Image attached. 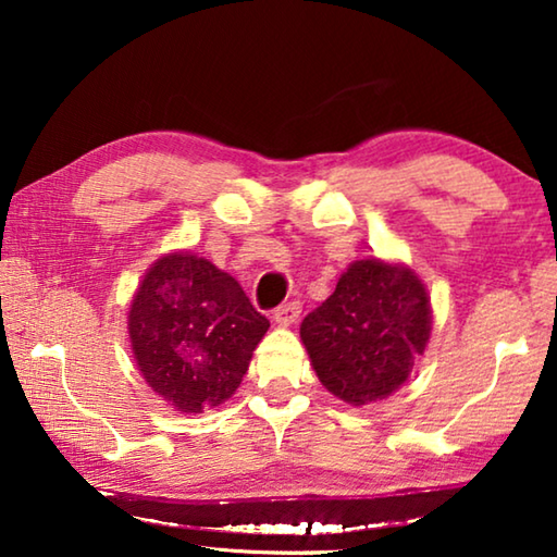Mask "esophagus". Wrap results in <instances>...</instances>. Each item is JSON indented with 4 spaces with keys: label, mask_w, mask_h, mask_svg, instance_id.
I'll list each match as a JSON object with an SVG mask.
<instances>
[{
    "label": "esophagus",
    "mask_w": 557,
    "mask_h": 557,
    "mask_svg": "<svg viewBox=\"0 0 557 557\" xmlns=\"http://www.w3.org/2000/svg\"><path fill=\"white\" fill-rule=\"evenodd\" d=\"M299 314H301V301H287V305H282V307L275 309L272 319H275L280 326H289V324L297 322Z\"/></svg>",
    "instance_id": "esophagus-1"
}]
</instances>
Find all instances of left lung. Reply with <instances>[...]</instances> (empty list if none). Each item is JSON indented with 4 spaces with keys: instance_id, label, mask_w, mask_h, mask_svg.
Listing matches in <instances>:
<instances>
[{
    "instance_id": "1",
    "label": "left lung",
    "mask_w": 557,
    "mask_h": 557,
    "mask_svg": "<svg viewBox=\"0 0 557 557\" xmlns=\"http://www.w3.org/2000/svg\"><path fill=\"white\" fill-rule=\"evenodd\" d=\"M430 299L414 272L356 260L334 295L299 326L329 393L351 405L381 400L408 381L430 338Z\"/></svg>"
}]
</instances>
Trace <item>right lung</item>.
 I'll return each mask as SVG.
<instances>
[{"mask_svg": "<svg viewBox=\"0 0 557 557\" xmlns=\"http://www.w3.org/2000/svg\"><path fill=\"white\" fill-rule=\"evenodd\" d=\"M127 326L149 388L176 410L201 412L235 393L270 322L228 272L174 252L149 268Z\"/></svg>", "mask_w": 557, "mask_h": 557, "instance_id": "add662e5", "label": "right lung"}]
</instances>
